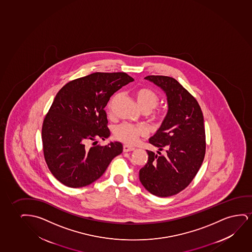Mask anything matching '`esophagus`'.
I'll return each mask as SVG.
<instances>
[{
	"instance_id": "obj_1",
	"label": "esophagus",
	"mask_w": 252,
	"mask_h": 252,
	"mask_svg": "<svg viewBox=\"0 0 252 252\" xmlns=\"http://www.w3.org/2000/svg\"><path fill=\"white\" fill-rule=\"evenodd\" d=\"M134 147H132V146H129V145H123V152H132V151H134Z\"/></svg>"
}]
</instances>
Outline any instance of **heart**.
Instances as JSON below:
<instances>
[{"label":"heart","instance_id":"heart-1","mask_svg":"<svg viewBox=\"0 0 252 252\" xmlns=\"http://www.w3.org/2000/svg\"><path fill=\"white\" fill-rule=\"evenodd\" d=\"M135 96L137 98L139 107L145 113H148L154 107H157L160 100L158 94L150 88L138 89L135 92ZM113 101L114 100H111L110 103L108 105L109 110L112 107ZM153 118L159 120L162 118V114H155L153 115ZM145 133L146 130L145 128L129 123H122L114 129V137L117 138L118 140L129 145L136 143L138 141V138L141 136H145Z\"/></svg>","mask_w":252,"mask_h":252}]
</instances>
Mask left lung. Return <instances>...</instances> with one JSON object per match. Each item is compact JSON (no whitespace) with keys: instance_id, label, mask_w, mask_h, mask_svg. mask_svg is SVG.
<instances>
[{"instance_id":"left-lung-1","label":"left lung","mask_w":252,"mask_h":252,"mask_svg":"<svg viewBox=\"0 0 252 252\" xmlns=\"http://www.w3.org/2000/svg\"><path fill=\"white\" fill-rule=\"evenodd\" d=\"M145 79L164 91L169 109L160 128L149 139L159 151L165 150L166 155L147 150L148 162L139 170V180L156 196H171L189 185L203 162V114L196 99L173 77L148 76Z\"/></svg>"}]
</instances>
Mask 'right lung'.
<instances>
[{
	"mask_svg": "<svg viewBox=\"0 0 252 252\" xmlns=\"http://www.w3.org/2000/svg\"><path fill=\"white\" fill-rule=\"evenodd\" d=\"M134 79L125 72H96L70 81L57 94L42 126L44 157L57 180L69 188L87 186L103 175L123 145L108 138L106 111L110 97Z\"/></svg>",
	"mask_w": 252,
	"mask_h": 252,
	"instance_id": "add662e5",
	"label": "right lung"
}]
</instances>
